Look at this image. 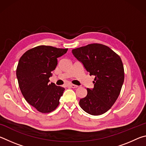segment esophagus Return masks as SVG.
<instances>
[{
  "mask_svg": "<svg viewBox=\"0 0 146 146\" xmlns=\"http://www.w3.org/2000/svg\"><path fill=\"white\" fill-rule=\"evenodd\" d=\"M70 87H71V88H77L78 87V86L75 85V84H70Z\"/></svg>",
  "mask_w": 146,
  "mask_h": 146,
  "instance_id": "esophagus-1",
  "label": "esophagus"
}]
</instances>
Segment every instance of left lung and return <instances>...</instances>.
<instances>
[{
	"mask_svg": "<svg viewBox=\"0 0 146 146\" xmlns=\"http://www.w3.org/2000/svg\"><path fill=\"white\" fill-rule=\"evenodd\" d=\"M73 55L95 76L94 88L87 89L86 97L79 105L86 113L100 115L107 112L120 95L124 80V70L119 55L107 46L90 44L74 49Z\"/></svg>",
	"mask_w": 146,
	"mask_h": 146,
	"instance_id": "8db88e82",
	"label": "left lung"
}]
</instances>
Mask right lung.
Returning <instances> with one entry per match:
<instances>
[{
	"label": "right lung",
	"instance_id": "1",
	"mask_svg": "<svg viewBox=\"0 0 146 146\" xmlns=\"http://www.w3.org/2000/svg\"><path fill=\"white\" fill-rule=\"evenodd\" d=\"M67 51L68 48L38 46L20 58L16 71L20 90L27 102L39 112L50 113L59 104L65 89L49 84V78L57 65V58Z\"/></svg>",
	"mask_w": 146,
	"mask_h": 146
}]
</instances>
